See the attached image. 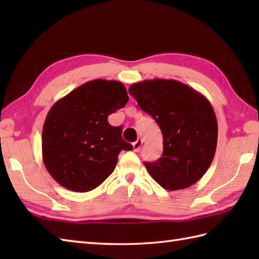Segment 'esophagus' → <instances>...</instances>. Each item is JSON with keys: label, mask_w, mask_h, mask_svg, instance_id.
I'll use <instances>...</instances> for the list:
<instances>
[{"label": "esophagus", "mask_w": 259, "mask_h": 259, "mask_svg": "<svg viewBox=\"0 0 259 259\" xmlns=\"http://www.w3.org/2000/svg\"><path fill=\"white\" fill-rule=\"evenodd\" d=\"M142 146V139H138L136 142L133 144V148H134V151H139L140 150V147Z\"/></svg>", "instance_id": "esophagus-1"}]
</instances>
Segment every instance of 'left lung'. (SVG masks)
<instances>
[{"label":"left lung","instance_id":"obj_1","mask_svg":"<svg viewBox=\"0 0 259 259\" xmlns=\"http://www.w3.org/2000/svg\"><path fill=\"white\" fill-rule=\"evenodd\" d=\"M129 93L160 126L162 157L145 162L151 177L167 190L197 183L216 152L218 125L210 102L176 80L153 79L131 84Z\"/></svg>","mask_w":259,"mask_h":259}]
</instances>
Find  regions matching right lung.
<instances>
[{
    "label": "right lung",
    "mask_w": 259,
    "mask_h": 259,
    "mask_svg": "<svg viewBox=\"0 0 259 259\" xmlns=\"http://www.w3.org/2000/svg\"><path fill=\"white\" fill-rule=\"evenodd\" d=\"M129 100L119 81L93 80L53 104L42 130V157L52 178L64 188L87 192L113 172L121 150L133 146L108 115Z\"/></svg>",
    "instance_id": "1"
}]
</instances>
